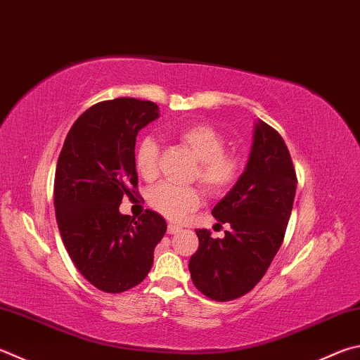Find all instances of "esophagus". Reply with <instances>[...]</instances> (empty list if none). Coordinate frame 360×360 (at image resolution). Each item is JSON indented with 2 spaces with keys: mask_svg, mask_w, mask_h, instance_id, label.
Returning a JSON list of instances; mask_svg holds the SVG:
<instances>
[{
  "mask_svg": "<svg viewBox=\"0 0 360 360\" xmlns=\"http://www.w3.org/2000/svg\"><path fill=\"white\" fill-rule=\"evenodd\" d=\"M179 230H181V226L179 225H174V224H168V226H167L168 234H174V233H178Z\"/></svg>",
  "mask_w": 360,
  "mask_h": 360,
  "instance_id": "obj_1",
  "label": "esophagus"
}]
</instances>
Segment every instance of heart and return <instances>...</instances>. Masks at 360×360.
Segmentation results:
<instances>
[{
    "label": "heart",
    "instance_id": "obj_1",
    "mask_svg": "<svg viewBox=\"0 0 360 360\" xmlns=\"http://www.w3.org/2000/svg\"><path fill=\"white\" fill-rule=\"evenodd\" d=\"M176 140L184 145L195 158L197 167L192 178L200 181L211 195L226 192L236 182L240 162L230 151H225L226 141L217 129L206 122H191L174 132ZM160 145L153 136H143L135 151V167L145 181H154L159 176ZM149 205L168 220H181L195 211L201 202L197 187H179L159 184L149 192Z\"/></svg>",
    "mask_w": 360,
    "mask_h": 360
}]
</instances>
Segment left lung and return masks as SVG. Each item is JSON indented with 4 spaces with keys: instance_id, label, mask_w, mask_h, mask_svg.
Wrapping results in <instances>:
<instances>
[{
    "instance_id": "8db88e82",
    "label": "left lung",
    "mask_w": 360,
    "mask_h": 360,
    "mask_svg": "<svg viewBox=\"0 0 360 360\" xmlns=\"http://www.w3.org/2000/svg\"><path fill=\"white\" fill-rule=\"evenodd\" d=\"M296 186L283 139L258 120L245 172L212 209L220 224H230V231L214 239L211 231L197 230L200 245L188 271L198 291L225 302L253 290L283 243Z\"/></svg>"
}]
</instances>
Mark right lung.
Here are the masks:
<instances>
[{"mask_svg":"<svg viewBox=\"0 0 360 360\" xmlns=\"http://www.w3.org/2000/svg\"><path fill=\"white\" fill-rule=\"evenodd\" d=\"M158 117L159 107L149 101L96 103L70 127L58 158V228L77 269L101 291L122 292L143 282L167 231L151 209L139 220L120 212L122 198L136 195V135Z\"/></svg>","mask_w":360,"mask_h":360,"instance_id":"obj_1","label":"right lung"}]
</instances>
